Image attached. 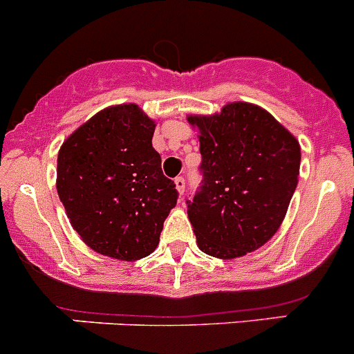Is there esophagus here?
<instances>
[{
	"mask_svg": "<svg viewBox=\"0 0 354 354\" xmlns=\"http://www.w3.org/2000/svg\"><path fill=\"white\" fill-rule=\"evenodd\" d=\"M175 187H177V191L183 194L184 189H186V179H184V177H175Z\"/></svg>",
	"mask_w": 354,
	"mask_h": 354,
	"instance_id": "34e87169",
	"label": "esophagus"
}]
</instances>
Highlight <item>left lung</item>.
<instances>
[{
  "label": "left lung",
  "instance_id": "8db88e82",
  "mask_svg": "<svg viewBox=\"0 0 354 354\" xmlns=\"http://www.w3.org/2000/svg\"><path fill=\"white\" fill-rule=\"evenodd\" d=\"M187 120L200 130L201 183L186 201L198 247L218 259L257 250L278 231L294 196L299 142L254 104Z\"/></svg>",
  "mask_w": 354,
  "mask_h": 354
}]
</instances>
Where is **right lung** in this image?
Returning <instances> with one entry per match:
<instances>
[{
	"mask_svg": "<svg viewBox=\"0 0 354 354\" xmlns=\"http://www.w3.org/2000/svg\"><path fill=\"white\" fill-rule=\"evenodd\" d=\"M154 121L136 104L104 109L62 144L57 191L95 252L121 261L153 254L179 191L153 147Z\"/></svg>",
	"mask_w": 354,
	"mask_h": 354,
	"instance_id": "obj_1",
	"label": "right lung"
}]
</instances>
